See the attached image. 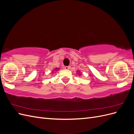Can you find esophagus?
Instances as JSON below:
<instances>
[{
  "mask_svg": "<svg viewBox=\"0 0 134 134\" xmlns=\"http://www.w3.org/2000/svg\"><path fill=\"white\" fill-rule=\"evenodd\" d=\"M70 68V66H65V69L66 70H69Z\"/></svg>",
  "mask_w": 134,
  "mask_h": 134,
  "instance_id": "esophagus-1",
  "label": "esophagus"
}]
</instances>
